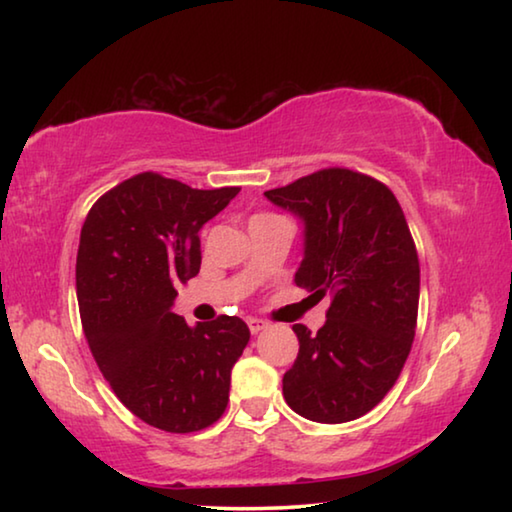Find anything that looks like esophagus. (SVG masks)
Listing matches in <instances>:
<instances>
[{
  "instance_id": "esophagus-1",
  "label": "esophagus",
  "mask_w": 512,
  "mask_h": 512,
  "mask_svg": "<svg viewBox=\"0 0 512 512\" xmlns=\"http://www.w3.org/2000/svg\"><path fill=\"white\" fill-rule=\"evenodd\" d=\"M266 327H268L266 320H262V318H248L250 334H259V332H262V329H266Z\"/></svg>"
}]
</instances>
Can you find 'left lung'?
<instances>
[{
  "instance_id": "1",
  "label": "left lung",
  "mask_w": 512,
  "mask_h": 512,
  "mask_svg": "<svg viewBox=\"0 0 512 512\" xmlns=\"http://www.w3.org/2000/svg\"><path fill=\"white\" fill-rule=\"evenodd\" d=\"M302 221L298 287L332 293L325 325H293L300 350L284 372V400L302 418L339 424L384 400L411 352L420 264L391 189L350 169H323L268 189Z\"/></svg>"
}]
</instances>
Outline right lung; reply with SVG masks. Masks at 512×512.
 Here are the masks:
<instances>
[{
	"instance_id": "1",
	"label": "right lung",
	"mask_w": 512,
	"mask_h": 512,
	"mask_svg": "<svg viewBox=\"0 0 512 512\" xmlns=\"http://www.w3.org/2000/svg\"><path fill=\"white\" fill-rule=\"evenodd\" d=\"M239 187L192 189L140 173L92 205L76 255L83 332L103 377L137 418L171 433L223 415L250 332L237 316L189 327L178 282L201 268V232Z\"/></svg>"
}]
</instances>
